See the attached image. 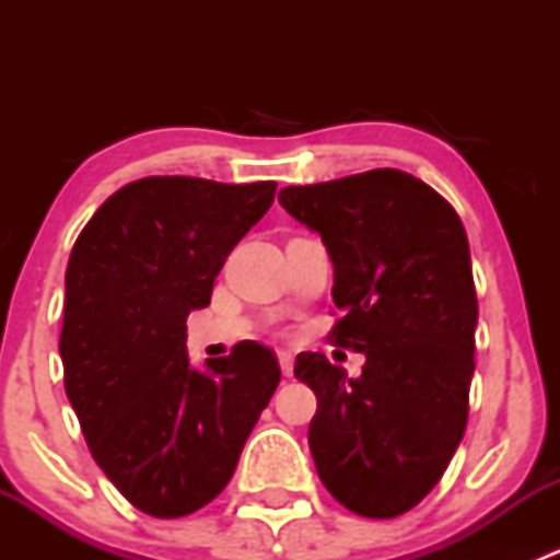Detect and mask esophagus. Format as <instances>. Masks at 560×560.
Listing matches in <instances>:
<instances>
[{
    "label": "esophagus",
    "mask_w": 560,
    "mask_h": 560,
    "mask_svg": "<svg viewBox=\"0 0 560 560\" xmlns=\"http://www.w3.org/2000/svg\"><path fill=\"white\" fill-rule=\"evenodd\" d=\"M279 365H281V374L292 376V369H295V360H292L290 352H279Z\"/></svg>",
    "instance_id": "1"
}]
</instances>
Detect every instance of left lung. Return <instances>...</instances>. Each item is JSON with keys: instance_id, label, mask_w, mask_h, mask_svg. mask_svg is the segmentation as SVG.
<instances>
[{"instance_id": "obj_1", "label": "left lung", "mask_w": 560, "mask_h": 560, "mask_svg": "<svg viewBox=\"0 0 560 560\" xmlns=\"http://www.w3.org/2000/svg\"><path fill=\"white\" fill-rule=\"evenodd\" d=\"M279 202L330 252L341 312L330 341L365 354L360 380L298 354L295 376L316 395V474L354 515L398 517L431 493L466 431L477 330L466 230L436 189L393 167L287 186Z\"/></svg>"}]
</instances>
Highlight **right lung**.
I'll list each match as a JSON object with an SVG mask.
<instances>
[{"label":"right lung","mask_w":560,"mask_h":560,"mask_svg":"<svg viewBox=\"0 0 560 560\" xmlns=\"http://www.w3.org/2000/svg\"><path fill=\"white\" fill-rule=\"evenodd\" d=\"M276 180L219 184L149 175L97 208L67 262L59 354L92 457L151 517H184L217 499L281 380L257 341L197 371L186 316L265 217Z\"/></svg>","instance_id":"1"}]
</instances>
